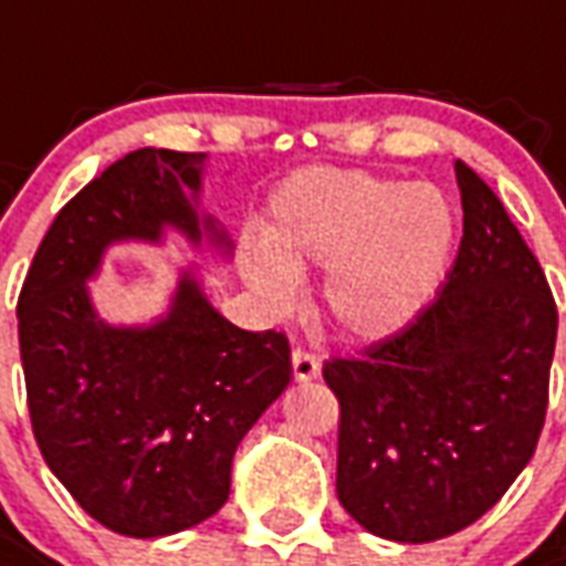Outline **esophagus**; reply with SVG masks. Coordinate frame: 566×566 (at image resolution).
Returning <instances> with one entry per match:
<instances>
[{"label":"esophagus","mask_w":566,"mask_h":566,"mask_svg":"<svg viewBox=\"0 0 566 566\" xmlns=\"http://www.w3.org/2000/svg\"><path fill=\"white\" fill-rule=\"evenodd\" d=\"M291 364H294V379L296 381H312L321 376V360L306 348H296L291 355Z\"/></svg>","instance_id":"obj_1"}]
</instances>
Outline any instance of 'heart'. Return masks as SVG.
I'll return each mask as SVG.
<instances>
[{
	"instance_id": "heart-1",
	"label": "heart",
	"mask_w": 566,
	"mask_h": 566,
	"mask_svg": "<svg viewBox=\"0 0 566 566\" xmlns=\"http://www.w3.org/2000/svg\"><path fill=\"white\" fill-rule=\"evenodd\" d=\"M458 214L433 185L364 172L303 169L272 197L266 235L239 251L245 282L272 308L300 303L308 270H324V306L352 339L403 333L449 275Z\"/></svg>"
}]
</instances>
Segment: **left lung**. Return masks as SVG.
<instances>
[{"mask_svg": "<svg viewBox=\"0 0 566 566\" xmlns=\"http://www.w3.org/2000/svg\"><path fill=\"white\" fill-rule=\"evenodd\" d=\"M463 239L439 296L364 357L324 364L339 400L336 494L369 534L433 543L482 518L534 458L558 308L497 193L454 163Z\"/></svg>", "mask_w": 566, "mask_h": 566, "instance_id": "obj_1", "label": "left lung"}]
</instances>
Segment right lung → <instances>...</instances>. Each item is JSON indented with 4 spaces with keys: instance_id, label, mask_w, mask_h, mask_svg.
<instances>
[{
    "instance_id": "add662e5",
    "label": "right lung",
    "mask_w": 566,
    "mask_h": 566,
    "mask_svg": "<svg viewBox=\"0 0 566 566\" xmlns=\"http://www.w3.org/2000/svg\"><path fill=\"white\" fill-rule=\"evenodd\" d=\"M202 172L206 154L166 148L112 163L60 209L18 300L44 463L87 515L136 539L221 510L239 442L291 381L284 333L230 324L193 266L150 324H108L93 306L87 282L117 242L160 245L169 227L230 258V233L199 209Z\"/></svg>"
}]
</instances>
